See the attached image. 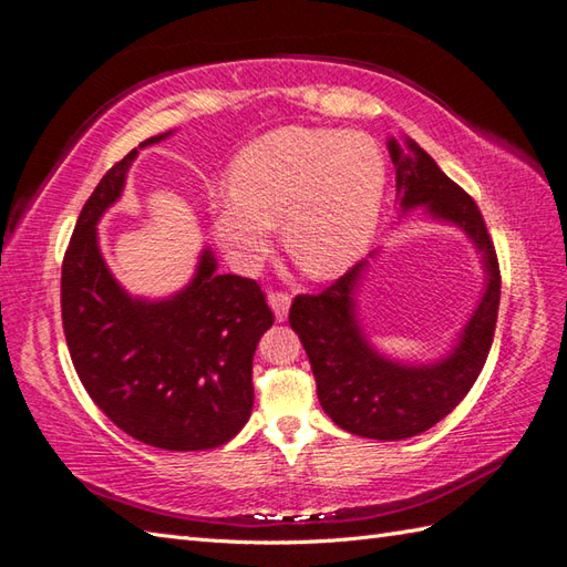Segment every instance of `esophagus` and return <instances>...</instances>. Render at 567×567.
<instances>
[{
	"label": "esophagus",
	"mask_w": 567,
	"mask_h": 567,
	"mask_svg": "<svg viewBox=\"0 0 567 567\" xmlns=\"http://www.w3.org/2000/svg\"><path fill=\"white\" fill-rule=\"evenodd\" d=\"M269 306L274 310L276 320H286L288 318V308H291V293L288 291H276V288H271L269 291Z\"/></svg>",
	"instance_id": "obj_1"
}]
</instances>
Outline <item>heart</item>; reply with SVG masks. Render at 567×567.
Wrapping results in <instances>:
<instances>
[{"mask_svg": "<svg viewBox=\"0 0 567 567\" xmlns=\"http://www.w3.org/2000/svg\"><path fill=\"white\" fill-rule=\"evenodd\" d=\"M386 168L372 138L284 126L235 158L233 193L210 200L213 233L239 267L274 247L281 223L286 249L318 279L334 276L367 251L384 200Z\"/></svg>", "mask_w": 567, "mask_h": 567, "instance_id": "b5f03b06", "label": "heart"}]
</instances>
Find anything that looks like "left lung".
I'll list each match as a JSON object with an SVG mask.
<instances>
[{
	"instance_id": "left-lung-1",
	"label": "left lung",
	"mask_w": 567,
	"mask_h": 567,
	"mask_svg": "<svg viewBox=\"0 0 567 567\" xmlns=\"http://www.w3.org/2000/svg\"><path fill=\"white\" fill-rule=\"evenodd\" d=\"M409 148L413 158L401 156L399 144L389 142L401 207L411 210L425 205L431 215L460 225L484 254L489 276L482 303L453 354L441 364L406 367L369 348L354 320V291L364 261L354 264L326 291L298 293L288 310V322L303 342L313 369L322 411L342 431L374 441H403L429 431L467 396L487 362L502 296L499 259L477 203L423 148L413 142Z\"/></svg>"
}]
</instances>
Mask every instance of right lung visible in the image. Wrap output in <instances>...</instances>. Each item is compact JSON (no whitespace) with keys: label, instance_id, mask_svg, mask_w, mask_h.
Here are the masks:
<instances>
[{"label":"right lung","instance_id":"obj_1","mask_svg":"<svg viewBox=\"0 0 567 567\" xmlns=\"http://www.w3.org/2000/svg\"><path fill=\"white\" fill-rule=\"evenodd\" d=\"M134 156L136 148L102 176L68 241V350L90 399L136 441L164 450L225 445L249 421L251 357L274 313L257 281L215 274L207 249L190 286L171 300L146 303L122 291L102 261L95 225L120 198Z\"/></svg>","mask_w":567,"mask_h":567}]
</instances>
